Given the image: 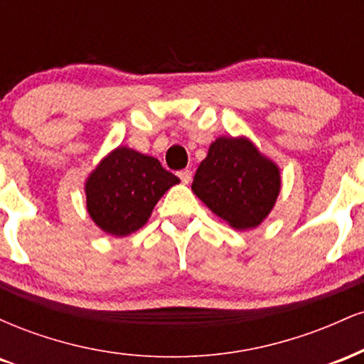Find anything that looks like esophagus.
<instances>
[{
  "mask_svg": "<svg viewBox=\"0 0 364 364\" xmlns=\"http://www.w3.org/2000/svg\"><path fill=\"white\" fill-rule=\"evenodd\" d=\"M178 176L183 183H185V185H188V183H191V178H193V174H191L190 169H183V171H179Z\"/></svg>",
  "mask_w": 364,
  "mask_h": 364,
  "instance_id": "esophagus-1",
  "label": "esophagus"
}]
</instances>
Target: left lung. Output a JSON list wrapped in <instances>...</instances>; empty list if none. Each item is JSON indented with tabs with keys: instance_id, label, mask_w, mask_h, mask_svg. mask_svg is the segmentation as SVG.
Returning a JSON list of instances; mask_svg holds the SVG:
<instances>
[{
	"instance_id": "obj_1",
	"label": "left lung",
	"mask_w": 364,
	"mask_h": 364,
	"mask_svg": "<svg viewBox=\"0 0 364 364\" xmlns=\"http://www.w3.org/2000/svg\"><path fill=\"white\" fill-rule=\"evenodd\" d=\"M193 193L231 228H257L281 191V171L245 136H219L196 169Z\"/></svg>"
}]
</instances>
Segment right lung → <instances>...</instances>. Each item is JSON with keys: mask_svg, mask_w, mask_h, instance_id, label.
<instances>
[{"mask_svg": "<svg viewBox=\"0 0 364 364\" xmlns=\"http://www.w3.org/2000/svg\"><path fill=\"white\" fill-rule=\"evenodd\" d=\"M178 183L156 157L118 147L87 178V212L107 235L128 236L145 225L161 196Z\"/></svg>", "mask_w": 364, "mask_h": 364, "instance_id": "obj_1", "label": "right lung"}]
</instances>
